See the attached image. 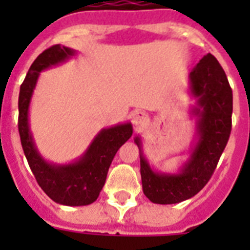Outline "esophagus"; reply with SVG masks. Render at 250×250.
<instances>
[{
  "label": "esophagus",
  "instance_id": "1",
  "mask_svg": "<svg viewBox=\"0 0 250 250\" xmlns=\"http://www.w3.org/2000/svg\"><path fill=\"white\" fill-rule=\"evenodd\" d=\"M146 114L144 113V111H141V110H136V111H133L132 117H131V119H132V123L135 127H141V125H144L145 122H146Z\"/></svg>",
  "mask_w": 250,
  "mask_h": 250
}]
</instances>
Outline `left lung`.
Here are the masks:
<instances>
[{
  "label": "left lung",
  "instance_id": "left-lung-1",
  "mask_svg": "<svg viewBox=\"0 0 250 250\" xmlns=\"http://www.w3.org/2000/svg\"><path fill=\"white\" fill-rule=\"evenodd\" d=\"M189 92L196 98L190 114L197 118V141L176 174L158 172L149 165L139 136L140 172L144 194L154 204H178L193 197L211 178L225 150L232 117V89L213 54H206L189 74Z\"/></svg>",
  "mask_w": 250,
  "mask_h": 250
}]
</instances>
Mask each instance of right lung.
<instances>
[{"mask_svg":"<svg viewBox=\"0 0 250 250\" xmlns=\"http://www.w3.org/2000/svg\"><path fill=\"white\" fill-rule=\"evenodd\" d=\"M76 56V50L64 45H53L31 64L19 92L18 128L25 158L39 186L53 201L61 205L84 206L97 200L106 182L107 171L118 149L132 136V125L122 123L102 128L83 156L67 165L48 162L37 150L29 129V104L41 71L63 63Z\"/></svg>","mask_w":250,"mask_h":250,"instance_id":"obj_1","label":"right lung"}]
</instances>
